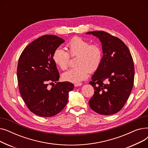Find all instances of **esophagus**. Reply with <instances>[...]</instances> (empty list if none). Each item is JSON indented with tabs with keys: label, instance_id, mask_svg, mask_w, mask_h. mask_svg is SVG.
<instances>
[{
	"label": "esophagus",
	"instance_id": "obj_1",
	"mask_svg": "<svg viewBox=\"0 0 148 148\" xmlns=\"http://www.w3.org/2000/svg\"><path fill=\"white\" fill-rule=\"evenodd\" d=\"M82 84L81 83H75V84H74V86H75V87H78V86H82Z\"/></svg>",
	"mask_w": 148,
	"mask_h": 148
}]
</instances>
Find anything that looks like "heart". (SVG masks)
<instances>
[{"label": "heart", "instance_id": "heart-1", "mask_svg": "<svg viewBox=\"0 0 148 148\" xmlns=\"http://www.w3.org/2000/svg\"><path fill=\"white\" fill-rule=\"evenodd\" d=\"M68 53L60 47L55 49L53 53V60L61 69H66L69 64V56H77L75 67L72 68L62 74L64 80L78 83L86 79L89 72H94L99 68L103 58L100 46L92 44L79 37L75 36L67 43Z\"/></svg>", "mask_w": 148, "mask_h": 148}]
</instances>
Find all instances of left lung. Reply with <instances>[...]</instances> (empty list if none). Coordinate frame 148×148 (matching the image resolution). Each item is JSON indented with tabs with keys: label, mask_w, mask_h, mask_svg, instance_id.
Instances as JSON below:
<instances>
[{
	"label": "left lung",
	"mask_w": 148,
	"mask_h": 148,
	"mask_svg": "<svg viewBox=\"0 0 148 148\" xmlns=\"http://www.w3.org/2000/svg\"><path fill=\"white\" fill-rule=\"evenodd\" d=\"M86 34L99 39L103 53L101 64L89 82L95 91L89 105L98 114H113L121 110L133 89V58L127 46L120 39L103 31H93ZM104 81L106 84L103 83Z\"/></svg>",
	"instance_id": "8db88e82"
}]
</instances>
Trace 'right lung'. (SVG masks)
Listing matches in <instances>:
<instances>
[{
    "label": "right lung",
    "mask_w": 148,
    "mask_h": 148,
    "mask_svg": "<svg viewBox=\"0 0 148 148\" xmlns=\"http://www.w3.org/2000/svg\"><path fill=\"white\" fill-rule=\"evenodd\" d=\"M65 42L55 35H43L23 51L17 66V80L22 99L36 115L51 117L66 106L74 84L58 82L59 71L53 60L54 51ZM56 82L51 89L48 84Z\"/></svg>",
    "instance_id": "right-lung-1"
}]
</instances>
